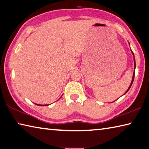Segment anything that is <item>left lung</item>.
<instances>
[{"label": "left lung", "instance_id": "1", "mask_svg": "<svg viewBox=\"0 0 149 149\" xmlns=\"http://www.w3.org/2000/svg\"><path fill=\"white\" fill-rule=\"evenodd\" d=\"M131 52H132V54H133V55H134V53L132 52V51L131 50ZM134 74H133V77H132V82H131V83H130V85L129 86V88H128V90H127L126 91V92L124 94H126V93L129 91V90L130 89V88L131 87V86H132V83H133V81H134V75H135V68H136V61H135V58H134Z\"/></svg>", "mask_w": 149, "mask_h": 149}]
</instances>
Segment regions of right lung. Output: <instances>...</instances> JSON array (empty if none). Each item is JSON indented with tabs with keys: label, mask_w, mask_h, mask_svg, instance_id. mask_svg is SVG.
Wrapping results in <instances>:
<instances>
[{
	"label": "right lung",
	"mask_w": 149,
	"mask_h": 149,
	"mask_svg": "<svg viewBox=\"0 0 149 149\" xmlns=\"http://www.w3.org/2000/svg\"><path fill=\"white\" fill-rule=\"evenodd\" d=\"M36 104V103H35ZM37 104V105H38V106H46V105H48V104Z\"/></svg>",
	"instance_id": "1"
}]
</instances>
